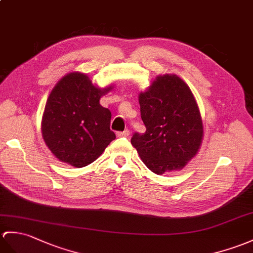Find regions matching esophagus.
<instances>
[{
    "instance_id": "obj_1",
    "label": "esophagus",
    "mask_w": 253,
    "mask_h": 253,
    "mask_svg": "<svg viewBox=\"0 0 253 253\" xmlns=\"http://www.w3.org/2000/svg\"><path fill=\"white\" fill-rule=\"evenodd\" d=\"M116 134H117V137H128L129 134H130V131H129L128 129H125L124 131H119Z\"/></svg>"
}]
</instances>
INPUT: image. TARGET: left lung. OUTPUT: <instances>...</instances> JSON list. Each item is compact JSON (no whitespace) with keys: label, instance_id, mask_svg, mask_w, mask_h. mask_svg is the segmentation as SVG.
<instances>
[{"label":"left lung","instance_id":"1","mask_svg":"<svg viewBox=\"0 0 253 253\" xmlns=\"http://www.w3.org/2000/svg\"><path fill=\"white\" fill-rule=\"evenodd\" d=\"M146 130L131 144L151 171L163 174L183 168L203 139V122L193 93L177 75H161L139 96Z\"/></svg>","mask_w":253,"mask_h":253}]
</instances>
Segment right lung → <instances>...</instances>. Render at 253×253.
<instances>
[{
    "label": "right lung",
    "mask_w": 253,
    "mask_h": 253,
    "mask_svg": "<svg viewBox=\"0 0 253 253\" xmlns=\"http://www.w3.org/2000/svg\"><path fill=\"white\" fill-rule=\"evenodd\" d=\"M110 89L97 88L87 75L79 72L58 82L47 99L42 120L44 141L58 160L85 167L115 139L110 129L112 115L99 102Z\"/></svg>",
    "instance_id": "obj_1"
}]
</instances>
